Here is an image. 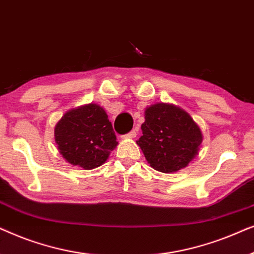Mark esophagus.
I'll return each instance as SVG.
<instances>
[{"mask_svg":"<svg viewBox=\"0 0 254 254\" xmlns=\"http://www.w3.org/2000/svg\"><path fill=\"white\" fill-rule=\"evenodd\" d=\"M125 137H127V138H134V137H136V129H133L131 131H129V133L125 135Z\"/></svg>","mask_w":254,"mask_h":254,"instance_id":"1","label":"esophagus"}]
</instances>
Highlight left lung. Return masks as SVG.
<instances>
[{"instance_id":"obj_1","label":"left lung","mask_w":254,"mask_h":254,"mask_svg":"<svg viewBox=\"0 0 254 254\" xmlns=\"http://www.w3.org/2000/svg\"><path fill=\"white\" fill-rule=\"evenodd\" d=\"M142 136L136 141L152 169L173 173L199 154L203 135L193 118L179 106L157 103L144 111Z\"/></svg>"}]
</instances>
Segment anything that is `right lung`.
Returning a JSON list of instances; mask_svg holds the SVG:
<instances>
[{
    "label": "right lung",
    "instance_id": "right-lung-1",
    "mask_svg": "<svg viewBox=\"0 0 254 254\" xmlns=\"http://www.w3.org/2000/svg\"><path fill=\"white\" fill-rule=\"evenodd\" d=\"M54 138L62 157L83 170L103 165L118 145L105 110L92 103L67 111L55 125Z\"/></svg>",
    "mask_w": 254,
    "mask_h": 254
}]
</instances>
